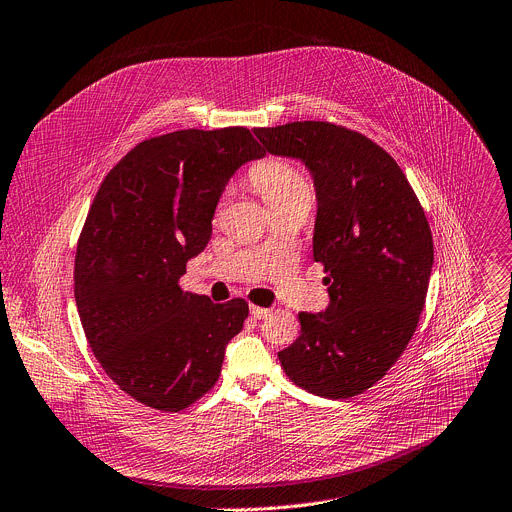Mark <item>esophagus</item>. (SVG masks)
Wrapping results in <instances>:
<instances>
[{
	"instance_id": "34e87169",
	"label": "esophagus",
	"mask_w": 512,
	"mask_h": 512,
	"mask_svg": "<svg viewBox=\"0 0 512 512\" xmlns=\"http://www.w3.org/2000/svg\"><path fill=\"white\" fill-rule=\"evenodd\" d=\"M271 314L269 308H261V306H251V316L253 318H267Z\"/></svg>"
}]
</instances>
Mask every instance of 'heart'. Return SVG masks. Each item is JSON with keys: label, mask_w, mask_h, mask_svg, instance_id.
Returning <instances> with one entry per match:
<instances>
[{"label": "heart", "mask_w": 512, "mask_h": 512, "mask_svg": "<svg viewBox=\"0 0 512 512\" xmlns=\"http://www.w3.org/2000/svg\"><path fill=\"white\" fill-rule=\"evenodd\" d=\"M253 188L265 198V202L277 210L294 202H310L312 188L304 171L284 157H265L251 165L247 173ZM224 202V196L218 204Z\"/></svg>", "instance_id": "b5f03b06"}]
</instances>
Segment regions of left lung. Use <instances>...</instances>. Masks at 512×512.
<instances>
[{"mask_svg": "<svg viewBox=\"0 0 512 512\" xmlns=\"http://www.w3.org/2000/svg\"><path fill=\"white\" fill-rule=\"evenodd\" d=\"M263 149L312 171L314 261L331 304L300 312V337L277 353L306 392L351 398L380 382L410 343L425 308L433 235L400 165L357 130L320 120L255 128Z\"/></svg>", "mask_w": 512, "mask_h": 512, "instance_id": "obj_1", "label": "left lung"}]
</instances>
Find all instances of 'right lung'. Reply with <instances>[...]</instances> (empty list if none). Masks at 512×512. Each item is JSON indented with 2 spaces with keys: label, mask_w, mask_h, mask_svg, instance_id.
Masks as SVG:
<instances>
[{
  "label": "right lung",
  "mask_w": 512,
  "mask_h": 512,
  "mask_svg": "<svg viewBox=\"0 0 512 512\" xmlns=\"http://www.w3.org/2000/svg\"><path fill=\"white\" fill-rule=\"evenodd\" d=\"M249 128L175 130L130 149L106 175L75 253L81 327L108 378L159 412L208 394L249 304L183 292L228 177L263 157Z\"/></svg>",
  "instance_id": "right-lung-1"
}]
</instances>
